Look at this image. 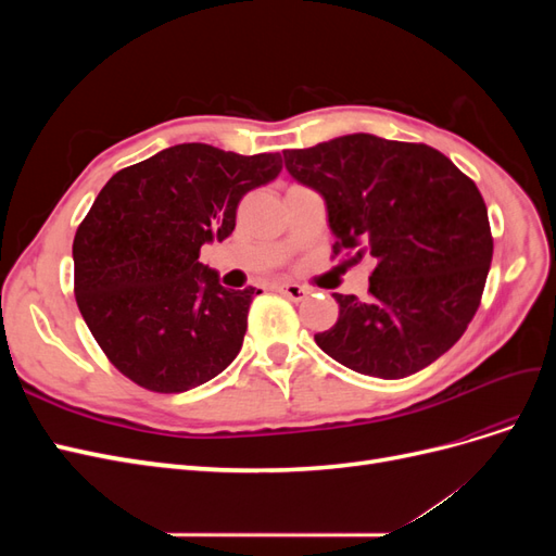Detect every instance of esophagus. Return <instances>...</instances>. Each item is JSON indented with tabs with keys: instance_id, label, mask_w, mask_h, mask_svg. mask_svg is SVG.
Segmentation results:
<instances>
[{
	"instance_id": "34e87169",
	"label": "esophagus",
	"mask_w": 556,
	"mask_h": 556,
	"mask_svg": "<svg viewBox=\"0 0 556 556\" xmlns=\"http://www.w3.org/2000/svg\"><path fill=\"white\" fill-rule=\"evenodd\" d=\"M278 292H280V294H285L288 299H292V301H304V299L308 296V290H306V288H301V285H294V282H285V285H280Z\"/></svg>"
}]
</instances>
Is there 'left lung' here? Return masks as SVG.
Returning a JSON list of instances; mask_svg holds the SVG:
<instances>
[{
  "instance_id": "left-lung-1",
  "label": "left lung",
  "mask_w": 556,
  "mask_h": 556,
  "mask_svg": "<svg viewBox=\"0 0 556 556\" xmlns=\"http://www.w3.org/2000/svg\"><path fill=\"white\" fill-rule=\"evenodd\" d=\"M285 169L323 194L333 255L374 260L371 299L333 294L339 323L315 343L352 371L406 378L462 339L490 274L494 241L476 182L425 143L348 134L282 150Z\"/></svg>"
}]
</instances>
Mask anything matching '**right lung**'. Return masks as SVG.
Listing matches in <instances>:
<instances>
[{"instance_id": "right-lung-1", "label": "right lung", "mask_w": 556, "mask_h": 556, "mask_svg": "<svg viewBox=\"0 0 556 556\" xmlns=\"http://www.w3.org/2000/svg\"><path fill=\"white\" fill-rule=\"evenodd\" d=\"M280 153L178 143L117 172L74 239V294L111 364L150 392L204 384L237 359L252 296L227 290L199 250L237 227L243 194L271 182Z\"/></svg>"}]
</instances>
